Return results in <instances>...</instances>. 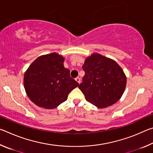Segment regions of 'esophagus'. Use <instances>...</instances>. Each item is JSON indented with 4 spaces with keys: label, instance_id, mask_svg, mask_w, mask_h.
<instances>
[{
    "label": "esophagus",
    "instance_id": "34e87169",
    "mask_svg": "<svg viewBox=\"0 0 153 153\" xmlns=\"http://www.w3.org/2000/svg\"><path fill=\"white\" fill-rule=\"evenodd\" d=\"M76 81L78 83V84H80V82H81V79H80L79 77H76Z\"/></svg>",
    "mask_w": 153,
    "mask_h": 153
}]
</instances>
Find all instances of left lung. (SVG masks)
<instances>
[{"instance_id":"1","label":"left lung","mask_w":153,"mask_h":153,"mask_svg":"<svg viewBox=\"0 0 153 153\" xmlns=\"http://www.w3.org/2000/svg\"><path fill=\"white\" fill-rule=\"evenodd\" d=\"M82 68L85 75L78 88L87 101L103 108L115 104L122 97L127 78L117 62L93 53L85 59Z\"/></svg>"}]
</instances>
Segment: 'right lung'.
<instances>
[{
	"mask_svg": "<svg viewBox=\"0 0 153 153\" xmlns=\"http://www.w3.org/2000/svg\"><path fill=\"white\" fill-rule=\"evenodd\" d=\"M64 57L56 53L40 56L24 74L25 92L36 105L55 108L67 99L69 93L79 86L65 68Z\"/></svg>",
	"mask_w": 153,
	"mask_h": 153,
	"instance_id": "1",
	"label": "right lung"
}]
</instances>
